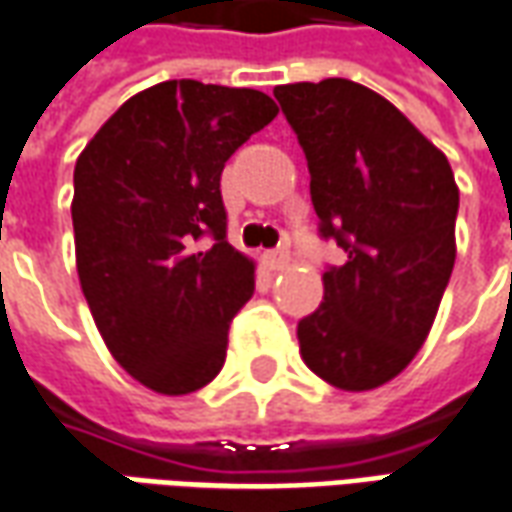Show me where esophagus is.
Instances as JSON below:
<instances>
[{
  "label": "esophagus",
  "instance_id": "1",
  "mask_svg": "<svg viewBox=\"0 0 512 512\" xmlns=\"http://www.w3.org/2000/svg\"><path fill=\"white\" fill-rule=\"evenodd\" d=\"M266 263L271 271H282L291 263V255H288V249H274V252H266Z\"/></svg>",
  "mask_w": 512,
  "mask_h": 512
}]
</instances>
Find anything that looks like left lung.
<instances>
[{
	"mask_svg": "<svg viewBox=\"0 0 512 512\" xmlns=\"http://www.w3.org/2000/svg\"><path fill=\"white\" fill-rule=\"evenodd\" d=\"M274 96L310 169L321 238L346 252L299 321L307 368L341 391L393 380L430 335L455 268L460 191L438 146L385 96L330 77Z\"/></svg>",
	"mask_w": 512,
	"mask_h": 512,
	"instance_id": "left-lung-1",
	"label": "left lung"
}]
</instances>
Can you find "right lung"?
Wrapping results in <instances>:
<instances>
[{
  "label": "right lung",
  "instance_id": "obj_1",
  "mask_svg": "<svg viewBox=\"0 0 512 512\" xmlns=\"http://www.w3.org/2000/svg\"><path fill=\"white\" fill-rule=\"evenodd\" d=\"M277 113L252 88L157 82L77 157L82 293L110 355L152 391H199L224 366L230 321L255 293V263L227 241L221 171Z\"/></svg>",
  "mask_w": 512,
  "mask_h": 512
}]
</instances>
